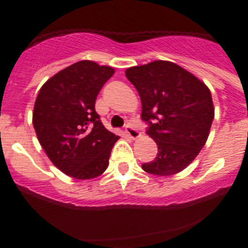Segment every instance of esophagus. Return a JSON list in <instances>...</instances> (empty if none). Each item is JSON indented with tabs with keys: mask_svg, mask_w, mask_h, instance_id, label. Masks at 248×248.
Masks as SVG:
<instances>
[{
	"mask_svg": "<svg viewBox=\"0 0 248 248\" xmlns=\"http://www.w3.org/2000/svg\"><path fill=\"white\" fill-rule=\"evenodd\" d=\"M125 133H126V135H128V137L131 138V139L135 140V139H138V138H140L139 131H138L137 129L133 128V126H130V125L125 126Z\"/></svg>",
	"mask_w": 248,
	"mask_h": 248,
	"instance_id": "1",
	"label": "esophagus"
}]
</instances>
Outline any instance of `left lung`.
I'll list each match as a JSON object with an SVG mask.
<instances>
[{
    "mask_svg": "<svg viewBox=\"0 0 248 248\" xmlns=\"http://www.w3.org/2000/svg\"><path fill=\"white\" fill-rule=\"evenodd\" d=\"M125 76L139 93L141 118L157 145L156 157L141 168L157 176L183 171L209 138L215 117L211 92L198 77L169 61L130 67Z\"/></svg>",
    "mask_w": 248,
    "mask_h": 248,
    "instance_id": "1",
    "label": "left lung"
}]
</instances>
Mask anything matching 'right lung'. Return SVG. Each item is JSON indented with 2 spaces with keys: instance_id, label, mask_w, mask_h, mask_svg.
<instances>
[{
  "instance_id": "add662e5",
  "label": "right lung",
  "mask_w": 248,
  "mask_h": 248,
  "mask_svg": "<svg viewBox=\"0 0 248 248\" xmlns=\"http://www.w3.org/2000/svg\"><path fill=\"white\" fill-rule=\"evenodd\" d=\"M114 72L109 65L80 61L50 77L39 89L32 117L34 130L50 161L68 176L89 180L108 168L119 137L104 128L95 99Z\"/></svg>"
}]
</instances>
